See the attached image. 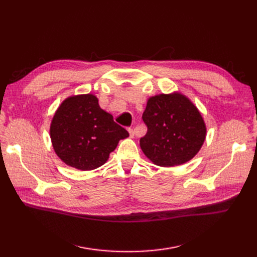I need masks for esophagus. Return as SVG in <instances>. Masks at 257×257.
<instances>
[{
	"instance_id": "34e87169",
	"label": "esophagus",
	"mask_w": 257,
	"mask_h": 257,
	"mask_svg": "<svg viewBox=\"0 0 257 257\" xmlns=\"http://www.w3.org/2000/svg\"><path fill=\"white\" fill-rule=\"evenodd\" d=\"M127 131H128V133H130V136L132 137V138H133L134 137V131H133V128H127Z\"/></svg>"
}]
</instances>
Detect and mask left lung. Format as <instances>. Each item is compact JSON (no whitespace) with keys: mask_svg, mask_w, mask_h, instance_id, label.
<instances>
[{"mask_svg":"<svg viewBox=\"0 0 257 257\" xmlns=\"http://www.w3.org/2000/svg\"><path fill=\"white\" fill-rule=\"evenodd\" d=\"M143 120L148 127L141 148L153 164L179 166L192 160L206 139L203 115L180 92L149 97Z\"/></svg>","mask_w":257,"mask_h":257,"instance_id":"obj_1","label":"left lung"}]
</instances>
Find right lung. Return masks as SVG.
Listing matches in <instances>:
<instances>
[{
    "label": "right lung",
    "mask_w": 257,
    "mask_h": 257,
    "mask_svg": "<svg viewBox=\"0 0 257 257\" xmlns=\"http://www.w3.org/2000/svg\"><path fill=\"white\" fill-rule=\"evenodd\" d=\"M126 137L127 131L99 107L97 97L91 93L65 98L50 124L54 152L66 165L83 172L104 165Z\"/></svg>",
    "instance_id": "1"
}]
</instances>
